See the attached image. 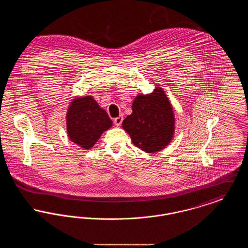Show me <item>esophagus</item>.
Listing matches in <instances>:
<instances>
[{
	"instance_id": "obj_1",
	"label": "esophagus",
	"mask_w": 248,
	"mask_h": 248,
	"mask_svg": "<svg viewBox=\"0 0 248 248\" xmlns=\"http://www.w3.org/2000/svg\"><path fill=\"white\" fill-rule=\"evenodd\" d=\"M123 120H124V117H123V115H120L119 117L117 118L114 119V124H115V125H117V126H120L121 124H122V123H123Z\"/></svg>"
}]
</instances>
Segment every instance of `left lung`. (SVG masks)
<instances>
[{"label":"left lung","instance_id":"8db88e82","mask_svg":"<svg viewBox=\"0 0 248 248\" xmlns=\"http://www.w3.org/2000/svg\"><path fill=\"white\" fill-rule=\"evenodd\" d=\"M132 110L122 125L133 144L148 154L165 149L174 137L175 116L163 88L155 87L152 94H138Z\"/></svg>","mask_w":248,"mask_h":248}]
</instances>
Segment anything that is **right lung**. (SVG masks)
Returning a JSON list of instances; mask_svg holds the SVG:
<instances>
[{"mask_svg":"<svg viewBox=\"0 0 248 248\" xmlns=\"http://www.w3.org/2000/svg\"><path fill=\"white\" fill-rule=\"evenodd\" d=\"M66 118L69 139L84 150L91 149L102 133L112 126L108 113L91 95L74 98Z\"/></svg>","mask_w":248,"mask_h":248,"instance_id":"right-lung-1","label":"right lung"}]
</instances>
